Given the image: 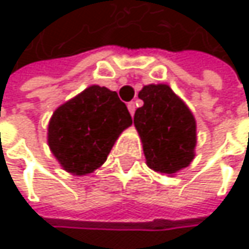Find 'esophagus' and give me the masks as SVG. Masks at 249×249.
I'll return each instance as SVG.
<instances>
[{"label":"esophagus","mask_w":249,"mask_h":249,"mask_svg":"<svg viewBox=\"0 0 249 249\" xmlns=\"http://www.w3.org/2000/svg\"><path fill=\"white\" fill-rule=\"evenodd\" d=\"M128 111H129L131 115H134V112H135V102H129L128 104Z\"/></svg>","instance_id":"obj_1"}]
</instances>
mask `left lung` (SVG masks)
Returning a JSON list of instances; mask_svg holds the SVG:
<instances>
[{
  "label": "left lung",
  "instance_id": "1",
  "mask_svg": "<svg viewBox=\"0 0 249 249\" xmlns=\"http://www.w3.org/2000/svg\"><path fill=\"white\" fill-rule=\"evenodd\" d=\"M138 98L144 105L135 111L134 125L147 166L157 173L173 176L195 159L196 120L169 85H145Z\"/></svg>",
  "mask_w": 249,
  "mask_h": 249
}]
</instances>
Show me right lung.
<instances>
[{
	"label": "right lung",
	"mask_w": 249,
	"mask_h": 249,
	"mask_svg": "<svg viewBox=\"0 0 249 249\" xmlns=\"http://www.w3.org/2000/svg\"><path fill=\"white\" fill-rule=\"evenodd\" d=\"M131 124L117 92L92 85L53 112L47 142L63 170L85 176L107 161L115 141Z\"/></svg>",
	"instance_id": "obj_1"
}]
</instances>
